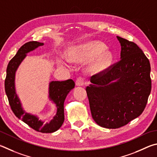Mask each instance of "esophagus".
<instances>
[{
  "mask_svg": "<svg viewBox=\"0 0 157 157\" xmlns=\"http://www.w3.org/2000/svg\"><path fill=\"white\" fill-rule=\"evenodd\" d=\"M76 85L77 86H85V81L83 78L82 77H78L76 80Z\"/></svg>",
  "mask_w": 157,
  "mask_h": 157,
  "instance_id": "obj_1",
  "label": "esophagus"
}]
</instances>
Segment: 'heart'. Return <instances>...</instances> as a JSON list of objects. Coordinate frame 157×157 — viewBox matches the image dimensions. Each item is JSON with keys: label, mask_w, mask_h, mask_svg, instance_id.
Here are the masks:
<instances>
[{"label": "heart", "mask_w": 157, "mask_h": 157, "mask_svg": "<svg viewBox=\"0 0 157 157\" xmlns=\"http://www.w3.org/2000/svg\"><path fill=\"white\" fill-rule=\"evenodd\" d=\"M70 59L74 63H90L89 69L93 73L103 71L110 65L112 54L105 49L104 44L97 41H91L73 48L69 54ZM68 66L67 64H65Z\"/></svg>", "instance_id": "obj_1"}]
</instances>
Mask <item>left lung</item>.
<instances>
[{"instance_id": "obj_1", "label": "left lung", "mask_w": 157, "mask_h": 157, "mask_svg": "<svg viewBox=\"0 0 157 157\" xmlns=\"http://www.w3.org/2000/svg\"><path fill=\"white\" fill-rule=\"evenodd\" d=\"M121 59L92 76L86 90L93 119L98 125L116 129L144 112L151 92L150 64L132 41L117 36Z\"/></svg>"}]
</instances>
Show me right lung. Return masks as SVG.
<instances>
[{
    "instance_id": "add662e5",
    "label": "right lung",
    "mask_w": 157,
    "mask_h": 157,
    "mask_svg": "<svg viewBox=\"0 0 157 157\" xmlns=\"http://www.w3.org/2000/svg\"><path fill=\"white\" fill-rule=\"evenodd\" d=\"M43 45V43L37 41H29L21 47L8 63L5 89L11 109L16 117L36 131L42 133H52L59 130L64 121V101L68 93L75 86L74 81L68 79L64 81H52L49 83V97L56 104L57 111L53 119L48 123H45L37 117L25 112L15 90V74L19 65L26 56L27 53Z\"/></svg>"
}]
</instances>
